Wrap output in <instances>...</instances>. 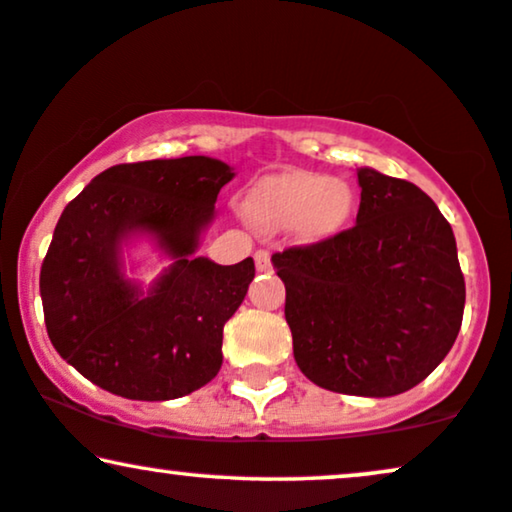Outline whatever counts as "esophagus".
Listing matches in <instances>:
<instances>
[{
  "mask_svg": "<svg viewBox=\"0 0 512 512\" xmlns=\"http://www.w3.org/2000/svg\"><path fill=\"white\" fill-rule=\"evenodd\" d=\"M255 267L257 271H269L271 269V257L267 250H257L255 252Z\"/></svg>",
  "mask_w": 512,
  "mask_h": 512,
  "instance_id": "34e87169",
  "label": "esophagus"
}]
</instances>
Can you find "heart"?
<instances>
[{"label":"heart","mask_w":512,"mask_h":512,"mask_svg":"<svg viewBox=\"0 0 512 512\" xmlns=\"http://www.w3.org/2000/svg\"><path fill=\"white\" fill-rule=\"evenodd\" d=\"M352 184L312 170L271 174L252 186L245 217L264 234L290 231L304 243H321L345 229L354 215Z\"/></svg>","instance_id":"b5f03b06"}]
</instances>
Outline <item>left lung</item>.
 Returning a JSON list of instances; mask_svg holds the SVG:
<instances>
[{"instance_id": "obj_1", "label": "left lung", "mask_w": 512, "mask_h": 512, "mask_svg": "<svg viewBox=\"0 0 512 512\" xmlns=\"http://www.w3.org/2000/svg\"><path fill=\"white\" fill-rule=\"evenodd\" d=\"M357 177V224L271 264L286 283L300 371L323 390L394 397L454 347L465 281L454 231L428 193L373 167Z\"/></svg>"}]
</instances>
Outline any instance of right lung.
I'll use <instances>...</instances> for the list:
<instances>
[{"instance_id":"right-lung-1","label":"right lung","mask_w":512,"mask_h":512,"mask_svg":"<svg viewBox=\"0 0 512 512\" xmlns=\"http://www.w3.org/2000/svg\"><path fill=\"white\" fill-rule=\"evenodd\" d=\"M234 167L208 155L108 167L70 200L40 271L51 345L101 390L179 399L222 368L224 323L241 307L255 262L198 257L217 193ZM151 247L168 267L133 276Z\"/></svg>"}]
</instances>
